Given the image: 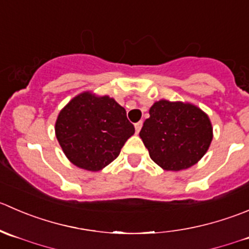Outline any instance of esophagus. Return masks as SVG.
Instances as JSON below:
<instances>
[{
  "mask_svg": "<svg viewBox=\"0 0 249 249\" xmlns=\"http://www.w3.org/2000/svg\"><path fill=\"white\" fill-rule=\"evenodd\" d=\"M134 127H135V132L139 133V132H140V129H142V121L137 122V124H134Z\"/></svg>",
  "mask_w": 249,
  "mask_h": 249,
  "instance_id": "obj_1",
  "label": "esophagus"
}]
</instances>
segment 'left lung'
Masks as SVG:
<instances>
[{
  "label": "left lung",
  "mask_w": 249,
  "mask_h": 249,
  "mask_svg": "<svg viewBox=\"0 0 249 249\" xmlns=\"http://www.w3.org/2000/svg\"><path fill=\"white\" fill-rule=\"evenodd\" d=\"M139 135L155 163L166 171H181L207 152L213 128L209 117L189 103L160 100L150 107Z\"/></svg>",
  "instance_id": "left-lung-1"
}]
</instances>
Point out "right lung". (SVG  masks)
Here are the masks:
<instances>
[{
    "label": "right lung",
    "mask_w": 249,
    "mask_h": 249,
    "mask_svg": "<svg viewBox=\"0 0 249 249\" xmlns=\"http://www.w3.org/2000/svg\"><path fill=\"white\" fill-rule=\"evenodd\" d=\"M134 125L115 99L83 92L59 112L55 135L65 156L75 166L97 172L120 155Z\"/></svg>",
    "instance_id": "add662e5"
}]
</instances>
